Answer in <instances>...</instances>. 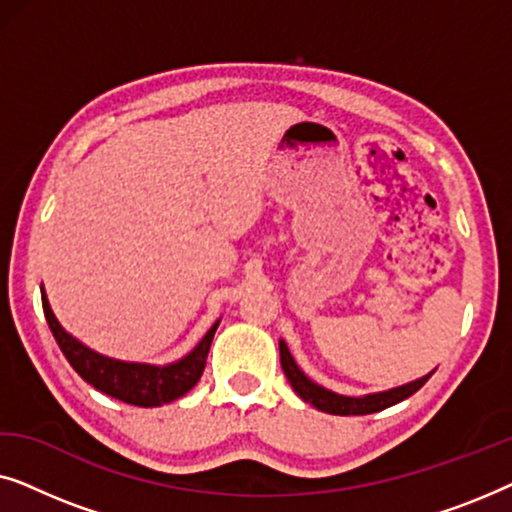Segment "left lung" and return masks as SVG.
<instances>
[{"label":"left lung","instance_id":"8db88e82","mask_svg":"<svg viewBox=\"0 0 512 512\" xmlns=\"http://www.w3.org/2000/svg\"><path fill=\"white\" fill-rule=\"evenodd\" d=\"M279 361H282L284 375L286 380L291 382V387L296 394L307 401L314 408L321 412H328V415H370V412H380L389 405H396L405 401V398L415 394L417 389L424 387V382L433 375V370L429 375L417 377L408 384H401V387L387 389V391H375V394H366V396H345V394H335V391L321 387V384L312 382L303 370L298 368L296 359H293L289 347H286L284 340H279Z\"/></svg>","mask_w":512,"mask_h":512}]
</instances>
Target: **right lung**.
Returning <instances> with one entry per match:
<instances>
[{"label": "right lung", "instance_id": "right-lung-1", "mask_svg": "<svg viewBox=\"0 0 512 512\" xmlns=\"http://www.w3.org/2000/svg\"><path fill=\"white\" fill-rule=\"evenodd\" d=\"M41 303H44V314L53 331V338L76 373L88 384H93L97 391H102V394L118 398L123 403L139 405V408H158V405L177 401L179 396L188 394L198 384L202 370H205L214 333L221 321H214L212 328L202 335V340L184 359L156 366V363L111 359V356H104L88 345H83L81 340H76L72 333L62 328L58 317L51 310L44 286H41Z\"/></svg>", "mask_w": 512, "mask_h": 512}]
</instances>
